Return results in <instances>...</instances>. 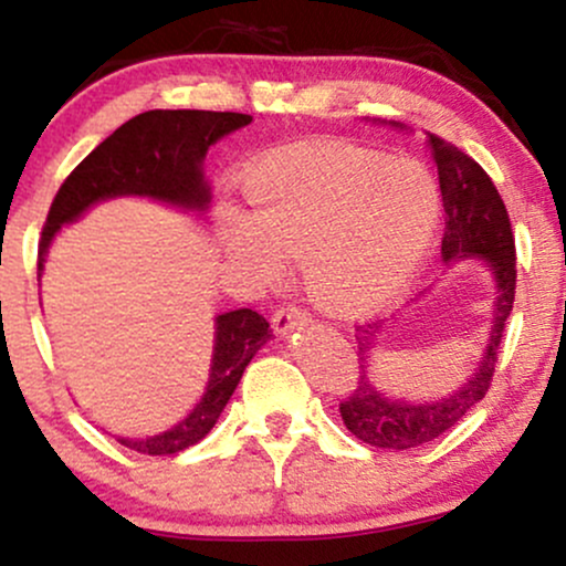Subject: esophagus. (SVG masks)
<instances>
[{
  "label": "esophagus",
  "instance_id": "esophagus-1",
  "mask_svg": "<svg viewBox=\"0 0 566 566\" xmlns=\"http://www.w3.org/2000/svg\"><path fill=\"white\" fill-rule=\"evenodd\" d=\"M305 322H308V316H305L301 308H279L271 327H274V333L279 337H287L290 333H295V329H301Z\"/></svg>",
  "mask_w": 566,
  "mask_h": 566
}]
</instances>
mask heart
<instances>
[{
  "label": "heart",
  "mask_w": 566,
  "mask_h": 566,
  "mask_svg": "<svg viewBox=\"0 0 566 566\" xmlns=\"http://www.w3.org/2000/svg\"><path fill=\"white\" fill-rule=\"evenodd\" d=\"M252 210L223 207L218 242L255 284L297 255L308 301L359 316L394 297L426 258L439 223L437 178L415 159H386L343 143L271 154L244 178Z\"/></svg>",
  "instance_id": "1"
}]
</instances>
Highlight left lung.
<instances>
[{"mask_svg":"<svg viewBox=\"0 0 566 566\" xmlns=\"http://www.w3.org/2000/svg\"><path fill=\"white\" fill-rule=\"evenodd\" d=\"M405 129L399 122H382ZM426 146L437 161L441 201H444V239H441V261L454 265L460 261H479L490 271L495 297H492V319L486 327V343L476 367L463 382L450 388L437 399L409 401L396 399L378 386L373 373L375 350L388 333L386 319L356 327V348H359L361 375L359 386L340 405L343 423L356 439L380 450H412L428 444L458 423L471 407L484 399L495 373L497 346L503 340L505 322L513 308L516 290V247H513L511 220L505 212L495 184L469 154L458 151L452 143L428 135ZM431 290V287H428ZM420 292V297L428 295Z\"/></svg>","mask_w":566,"mask_h":566,"instance_id":"left-lung-1","label":"left lung"}]
</instances>
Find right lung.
I'll return each instance as SVG.
<instances>
[{
  "label": "right lung",
  "instance_id": "right-lung-1",
  "mask_svg": "<svg viewBox=\"0 0 566 566\" xmlns=\"http://www.w3.org/2000/svg\"><path fill=\"white\" fill-rule=\"evenodd\" d=\"M252 122L250 114L233 112H146L114 129L101 146L84 157L55 193L39 242V282L48 252L63 226L76 223L84 212L108 199L138 197L205 216L212 188L205 175L207 148ZM271 340L269 322L258 311L237 308L216 316L212 359L201 399L184 420L154 437H116L119 444L143 454H175L193 447L229 405L252 356Z\"/></svg>",
  "mask_w": 566,
  "mask_h": 566
}]
</instances>
